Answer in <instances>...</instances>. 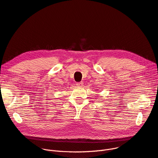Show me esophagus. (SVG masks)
Here are the masks:
<instances>
[{
  "mask_svg": "<svg viewBox=\"0 0 158 158\" xmlns=\"http://www.w3.org/2000/svg\"><path fill=\"white\" fill-rule=\"evenodd\" d=\"M77 85L78 87H82L83 86V83L82 82H78V83H77Z\"/></svg>",
  "mask_w": 158,
  "mask_h": 158,
  "instance_id": "34e87169",
  "label": "esophagus"
}]
</instances>
